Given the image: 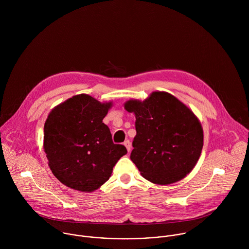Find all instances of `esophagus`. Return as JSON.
<instances>
[{
  "instance_id": "1",
  "label": "esophagus",
  "mask_w": 249,
  "mask_h": 249,
  "mask_svg": "<svg viewBox=\"0 0 249 249\" xmlns=\"http://www.w3.org/2000/svg\"><path fill=\"white\" fill-rule=\"evenodd\" d=\"M124 144L125 145V147H126V149H127V151L129 152L130 150H131V142L129 140H126V141H124Z\"/></svg>"
}]
</instances>
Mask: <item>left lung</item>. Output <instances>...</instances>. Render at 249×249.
Segmentation results:
<instances>
[{
    "instance_id": "8db88e82",
    "label": "left lung",
    "mask_w": 249,
    "mask_h": 249,
    "mask_svg": "<svg viewBox=\"0 0 249 249\" xmlns=\"http://www.w3.org/2000/svg\"><path fill=\"white\" fill-rule=\"evenodd\" d=\"M124 108L135 114L130 159L142 177L168 185L190 174L203 146V130L195 114L166 92H153L143 102L130 100Z\"/></svg>"
}]
</instances>
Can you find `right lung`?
I'll return each mask as SVG.
<instances>
[{
  "label": "right lung",
  "instance_id": "right-lung-1",
  "mask_svg": "<svg viewBox=\"0 0 249 249\" xmlns=\"http://www.w3.org/2000/svg\"><path fill=\"white\" fill-rule=\"evenodd\" d=\"M111 103L101 104L81 94L57 106L44 125V150L49 166L61 183L93 192L110 178L113 167L127 150L114 143L103 123Z\"/></svg>",
  "mask_w": 249,
  "mask_h": 249
}]
</instances>
